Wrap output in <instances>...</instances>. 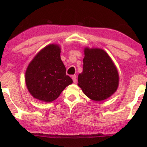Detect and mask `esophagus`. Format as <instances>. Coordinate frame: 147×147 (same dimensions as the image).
<instances>
[{
	"label": "esophagus",
	"instance_id": "1",
	"mask_svg": "<svg viewBox=\"0 0 147 147\" xmlns=\"http://www.w3.org/2000/svg\"><path fill=\"white\" fill-rule=\"evenodd\" d=\"M72 80H73L74 83H76L77 82V77H76V75H74L72 76Z\"/></svg>",
	"mask_w": 147,
	"mask_h": 147
}]
</instances>
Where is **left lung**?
Segmentation results:
<instances>
[{
  "label": "left lung",
  "instance_id": "left-lung-1",
  "mask_svg": "<svg viewBox=\"0 0 147 147\" xmlns=\"http://www.w3.org/2000/svg\"><path fill=\"white\" fill-rule=\"evenodd\" d=\"M83 71L78 75L79 87L92 100L100 102L115 93L119 74L111 57L102 49L86 47Z\"/></svg>",
  "mask_w": 147,
  "mask_h": 147
}]
</instances>
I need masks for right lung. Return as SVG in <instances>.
<instances>
[{"mask_svg":"<svg viewBox=\"0 0 147 147\" xmlns=\"http://www.w3.org/2000/svg\"><path fill=\"white\" fill-rule=\"evenodd\" d=\"M60 53L59 45L49 44L40 50L27 66L26 86L30 94L39 101H54L73 83L71 78L66 75Z\"/></svg>","mask_w":147,"mask_h":147,"instance_id":"obj_1","label":"right lung"}]
</instances>
